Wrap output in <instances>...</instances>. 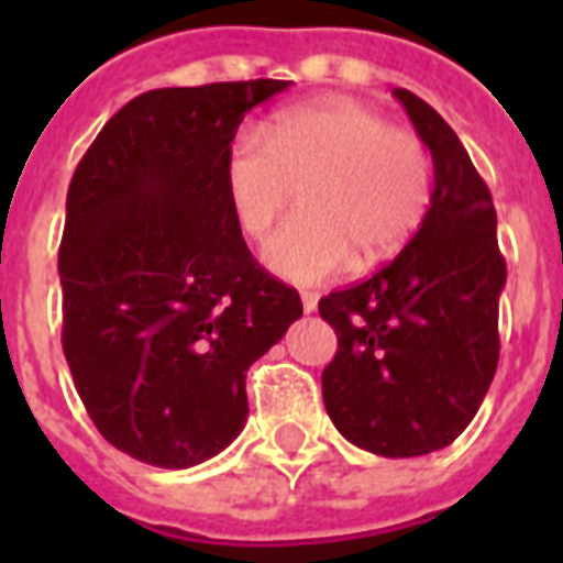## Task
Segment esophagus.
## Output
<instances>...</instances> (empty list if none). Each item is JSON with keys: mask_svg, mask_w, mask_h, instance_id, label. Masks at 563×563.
<instances>
[{"mask_svg": "<svg viewBox=\"0 0 563 563\" xmlns=\"http://www.w3.org/2000/svg\"><path fill=\"white\" fill-rule=\"evenodd\" d=\"M300 303H303V312L312 316V312L318 309V295L316 291H303V295H300Z\"/></svg>", "mask_w": 563, "mask_h": 563, "instance_id": "1", "label": "esophagus"}]
</instances>
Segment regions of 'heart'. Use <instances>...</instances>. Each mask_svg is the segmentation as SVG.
I'll use <instances>...</instances> for the list:
<instances>
[{
	"instance_id": "heart-1",
	"label": "heart",
	"mask_w": 563,
	"mask_h": 563,
	"mask_svg": "<svg viewBox=\"0 0 563 563\" xmlns=\"http://www.w3.org/2000/svg\"><path fill=\"white\" fill-rule=\"evenodd\" d=\"M303 187L300 216L263 245V263L291 283H318L351 263L397 254L432 198V163L415 134L356 99L283 110L245 128L224 157V195L239 230L260 239Z\"/></svg>"
}]
</instances>
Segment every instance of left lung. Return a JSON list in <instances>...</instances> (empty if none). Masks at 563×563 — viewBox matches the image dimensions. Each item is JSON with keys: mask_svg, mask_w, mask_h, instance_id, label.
Instances as JSON below:
<instances>
[{"mask_svg": "<svg viewBox=\"0 0 563 563\" xmlns=\"http://www.w3.org/2000/svg\"><path fill=\"white\" fill-rule=\"evenodd\" d=\"M394 96L432 154L435 187L418 233L391 263L318 303L339 335L321 391L351 444L411 459L453 444L488 394L506 260L497 210L462 140L415 92Z\"/></svg>", "mask_w": 563, "mask_h": 563, "instance_id": "1", "label": "left lung"}]
</instances>
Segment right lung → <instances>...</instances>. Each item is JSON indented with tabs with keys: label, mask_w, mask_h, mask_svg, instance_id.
<instances>
[{
	"label": "right lung",
	"mask_w": 563,
	"mask_h": 563,
	"mask_svg": "<svg viewBox=\"0 0 563 563\" xmlns=\"http://www.w3.org/2000/svg\"><path fill=\"white\" fill-rule=\"evenodd\" d=\"M291 81L163 87L101 128L66 192L64 356L87 415L136 462L184 471L247 420L245 376L303 316L224 195L242 119Z\"/></svg>",
	"instance_id": "obj_1"
}]
</instances>
